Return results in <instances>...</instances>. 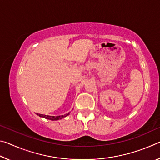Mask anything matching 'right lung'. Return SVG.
<instances>
[{
    "label": "right lung",
    "mask_w": 160,
    "mask_h": 160,
    "mask_svg": "<svg viewBox=\"0 0 160 160\" xmlns=\"http://www.w3.org/2000/svg\"><path fill=\"white\" fill-rule=\"evenodd\" d=\"M37 115L40 116V117H43V118H45L47 119H49V120L51 121H57L59 120V119H61L64 117H66L68 115H69V113H66V114L65 115H62V116H48V115H44V114H40V113H37Z\"/></svg>",
    "instance_id": "1"
}]
</instances>
